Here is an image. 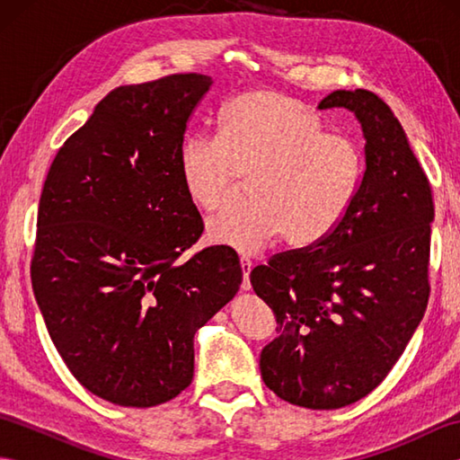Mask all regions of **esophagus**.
<instances>
[{
	"instance_id": "34e87169",
	"label": "esophagus",
	"mask_w": 460,
	"mask_h": 460,
	"mask_svg": "<svg viewBox=\"0 0 460 460\" xmlns=\"http://www.w3.org/2000/svg\"><path fill=\"white\" fill-rule=\"evenodd\" d=\"M241 270H243V290H249L251 288V282H249V275H251V269H252V261L251 257H241Z\"/></svg>"
}]
</instances>
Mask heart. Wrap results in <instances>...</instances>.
I'll list each match as a JSON object with an SVG mask.
<instances>
[{
  "instance_id": "heart-1",
  "label": "heart",
  "mask_w": 460,
  "mask_h": 460,
  "mask_svg": "<svg viewBox=\"0 0 460 460\" xmlns=\"http://www.w3.org/2000/svg\"><path fill=\"white\" fill-rule=\"evenodd\" d=\"M217 138L195 134L180 146L178 170L188 199L201 211L223 208L241 175L251 201L208 223V237L257 252L285 235L292 247L326 237L356 198L361 155L356 142L322 124L300 101L249 91L223 106Z\"/></svg>"
}]
</instances>
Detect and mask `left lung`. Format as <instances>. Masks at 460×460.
Segmentation results:
<instances>
[{"instance_id":"left-lung-1","label":"left lung","mask_w":460,"mask_h":460,"mask_svg":"<svg viewBox=\"0 0 460 460\" xmlns=\"http://www.w3.org/2000/svg\"><path fill=\"white\" fill-rule=\"evenodd\" d=\"M356 114L366 168L344 217L314 245L251 270L279 336L261 351L272 394L306 409H340L374 392L421 322L431 285L435 205L403 126L377 94L334 91L318 109Z\"/></svg>"}]
</instances>
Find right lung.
Returning a JSON list of instances; mask_svg holds the SVG:
<instances>
[{"instance_id": "right-lung-1", "label": "right lung", "mask_w": 460, "mask_h": 460, "mask_svg": "<svg viewBox=\"0 0 460 460\" xmlns=\"http://www.w3.org/2000/svg\"><path fill=\"white\" fill-rule=\"evenodd\" d=\"M211 76L119 86L58 148L39 199L31 285L81 385L154 407L193 379V336L237 295V252L198 243L178 154Z\"/></svg>"}]
</instances>
